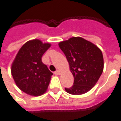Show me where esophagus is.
<instances>
[{
    "label": "esophagus",
    "instance_id": "1",
    "mask_svg": "<svg viewBox=\"0 0 121 121\" xmlns=\"http://www.w3.org/2000/svg\"><path fill=\"white\" fill-rule=\"evenodd\" d=\"M54 74L60 75V71H59V70H57V71H56L55 72H54Z\"/></svg>",
    "mask_w": 121,
    "mask_h": 121
}]
</instances>
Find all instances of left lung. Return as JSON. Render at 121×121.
Wrapping results in <instances>:
<instances>
[{
	"label": "left lung",
	"mask_w": 121,
	"mask_h": 121,
	"mask_svg": "<svg viewBox=\"0 0 121 121\" xmlns=\"http://www.w3.org/2000/svg\"><path fill=\"white\" fill-rule=\"evenodd\" d=\"M74 78L72 87L65 88L71 95H81L95 86L103 71V57L95 44L81 37H73L59 43Z\"/></svg>",
	"instance_id": "1"
}]
</instances>
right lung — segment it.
<instances>
[{
	"mask_svg": "<svg viewBox=\"0 0 121 121\" xmlns=\"http://www.w3.org/2000/svg\"><path fill=\"white\" fill-rule=\"evenodd\" d=\"M51 44L40 40L27 42L20 49L12 64L11 73L18 88L27 94L39 96L46 91L53 73L42 57Z\"/></svg>",
	"mask_w": 121,
	"mask_h": 121,
	"instance_id": "right-lung-1",
	"label": "right lung"
}]
</instances>
